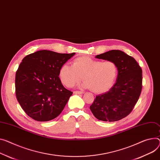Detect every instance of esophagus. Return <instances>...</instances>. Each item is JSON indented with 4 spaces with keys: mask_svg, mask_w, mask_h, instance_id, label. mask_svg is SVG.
I'll list each match as a JSON object with an SVG mask.
<instances>
[{
    "mask_svg": "<svg viewBox=\"0 0 160 160\" xmlns=\"http://www.w3.org/2000/svg\"><path fill=\"white\" fill-rule=\"evenodd\" d=\"M84 92H81V91H74L73 92V93H75V94H82Z\"/></svg>",
    "mask_w": 160,
    "mask_h": 160,
    "instance_id": "34e87169",
    "label": "esophagus"
}]
</instances>
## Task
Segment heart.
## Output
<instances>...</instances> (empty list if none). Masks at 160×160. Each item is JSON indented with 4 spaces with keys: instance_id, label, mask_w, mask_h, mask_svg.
I'll use <instances>...</instances> for the list:
<instances>
[{
    "instance_id": "heart-1",
    "label": "heart",
    "mask_w": 160,
    "mask_h": 160,
    "mask_svg": "<svg viewBox=\"0 0 160 160\" xmlns=\"http://www.w3.org/2000/svg\"><path fill=\"white\" fill-rule=\"evenodd\" d=\"M118 73L117 65L112 60H95L88 57H79L73 61L72 65H63L59 70V78L67 87L81 81V87L90 88L96 93L108 91L114 84Z\"/></svg>"
}]
</instances>
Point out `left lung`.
<instances>
[{
  "mask_svg": "<svg viewBox=\"0 0 160 160\" xmlns=\"http://www.w3.org/2000/svg\"><path fill=\"white\" fill-rule=\"evenodd\" d=\"M96 58L114 61L118 73L113 87L96 96L90 110L100 120L118 121L132 112L139 99L142 88V68L132 57L119 50L109 51Z\"/></svg>",
  "mask_w": 160,
  "mask_h": 160,
  "instance_id": "obj_1",
  "label": "left lung"
}]
</instances>
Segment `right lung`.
Returning a JSON list of instances; mask_svg holds the SVG:
<instances>
[{
    "label": "right lung",
    "mask_w": 160,
    "mask_h": 160,
    "mask_svg": "<svg viewBox=\"0 0 160 160\" xmlns=\"http://www.w3.org/2000/svg\"><path fill=\"white\" fill-rule=\"evenodd\" d=\"M74 54L42 50L22 59L16 72L15 93L29 117L46 122L62 112L73 92L61 83L59 70Z\"/></svg>",
    "instance_id": "obj_1"
}]
</instances>
